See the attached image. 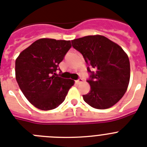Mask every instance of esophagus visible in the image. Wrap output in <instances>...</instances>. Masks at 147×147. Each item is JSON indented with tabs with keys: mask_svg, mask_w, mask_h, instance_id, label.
<instances>
[{
	"mask_svg": "<svg viewBox=\"0 0 147 147\" xmlns=\"http://www.w3.org/2000/svg\"><path fill=\"white\" fill-rule=\"evenodd\" d=\"M83 82V80L82 79V78H80L79 80H76V83H77V84H80V83H82Z\"/></svg>",
	"mask_w": 147,
	"mask_h": 147,
	"instance_id": "1",
	"label": "esophagus"
}]
</instances>
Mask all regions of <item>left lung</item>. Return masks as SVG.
<instances>
[{
	"label": "left lung",
	"instance_id": "left-lung-1",
	"mask_svg": "<svg viewBox=\"0 0 147 147\" xmlns=\"http://www.w3.org/2000/svg\"><path fill=\"white\" fill-rule=\"evenodd\" d=\"M71 43L88 66L90 91L83 95L84 101L100 110L113 106L129 85L130 65L127 54L119 45L101 35L75 39Z\"/></svg>",
	"mask_w": 147,
	"mask_h": 147
}]
</instances>
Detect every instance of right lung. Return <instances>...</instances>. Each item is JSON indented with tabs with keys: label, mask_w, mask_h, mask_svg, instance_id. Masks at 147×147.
Returning <instances> with one entry per match:
<instances>
[{
	"label": "right lung",
	"mask_w": 147,
	"mask_h": 147,
	"mask_svg": "<svg viewBox=\"0 0 147 147\" xmlns=\"http://www.w3.org/2000/svg\"><path fill=\"white\" fill-rule=\"evenodd\" d=\"M71 48V41L40 39L23 51L15 61L18 85L28 102L50 110L64 102L74 82L59 77L56 71ZM60 73V72H59Z\"/></svg>",
	"instance_id": "obj_1"
}]
</instances>
